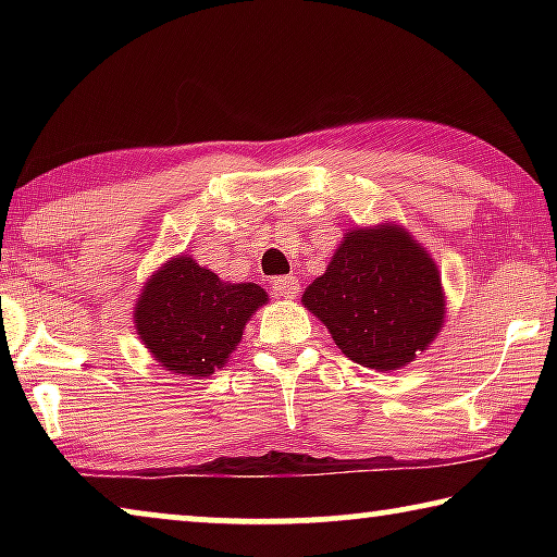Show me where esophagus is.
<instances>
[{
    "label": "esophagus",
    "mask_w": 557,
    "mask_h": 557,
    "mask_svg": "<svg viewBox=\"0 0 557 557\" xmlns=\"http://www.w3.org/2000/svg\"><path fill=\"white\" fill-rule=\"evenodd\" d=\"M272 289L277 292L280 297H297L299 295V280L297 277H277L272 282Z\"/></svg>",
    "instance_id": "obj_1"
}]
</instances>
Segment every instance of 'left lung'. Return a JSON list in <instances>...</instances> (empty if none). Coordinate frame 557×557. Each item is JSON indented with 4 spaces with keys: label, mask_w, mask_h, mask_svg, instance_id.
<instances>
[{
    "label": "left lung",
    "mask_w": 557,
    "mask_h": 557,
    "mask_svg": "<svg viewBox=\"0 0 557 557\" xmlns=\"http://www.w3.org/2000/svg\"><path fill=\"white\" fill-rule=\"evenodd\" d=\"M301 301L346 358L375 371L408 366L445 322L435 260L395 225L346 233Z\"/></svg>",
    "instance_id": "8db88e82"
}]
</instances>
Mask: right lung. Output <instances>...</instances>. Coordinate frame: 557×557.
Segmentation results:
<instances>
[{"label":"right lung","instance_id":"right-lung-1","mask_svg":"<svg viewBox=\"0 0 557 557\" xmlns=\"http://www.w3.org/2000/svg\"><path fill=\"white\" fill-rule=\"evenodd\" d=\"M268 301L256 282H221L191 258H174L147 282L135 326L157 363L203 379L228 361L243 326Z\"/></svg>","mask_w":557,"mask_h":557}]
</instances>
